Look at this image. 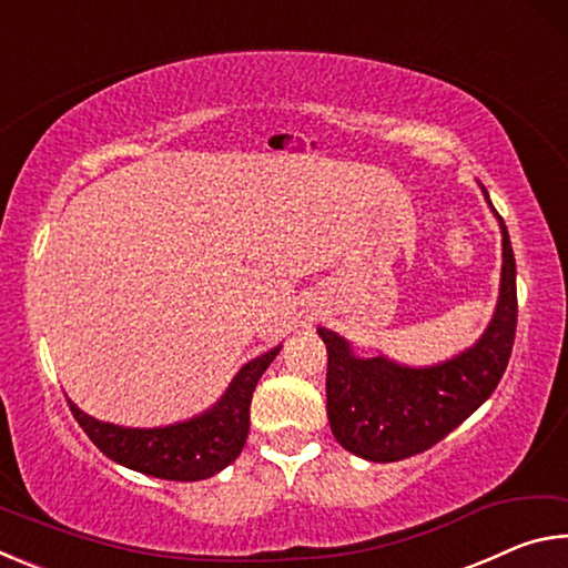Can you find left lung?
<instances>
[{
    "instance_id": "1",
    "label": "left lung",
    "mask_w": 568,
    "mask_h": 568,
    "mask_svg": "<svg viewBox=\"0 0 568 568\" xmlns=\"http://www.w3.org/2000/svg\"><path fill=\"white\" fill-rule=\"evenodd\" d=\"M484 190L486 203L488 200ZM494 210V205H491ZM501 283L491 323L470 348L436 365L363 358L335 331L318 325L328 348V423L338 444L373 464L423 454L478 410L501 381L516 335V261L501 215Z\"/></svg>"
}]
</instances>
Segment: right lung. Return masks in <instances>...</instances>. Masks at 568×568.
<instances>
[{"instance_id": "obj_1", "label": "right lung", "mask_w": 568, "mask_h": 568, "mask_svg": "<svg viewBox=\"0 0 568 568\" xmlns=\"http://www.w3.org/2000/svg\"><path fill=\"white\" fill-rule=\"evenodd\" d=\"M283 345L247 361L223 396L187 420L155 428H130L98 420L67 398L84 434L114 464L165 480H203L233 464L250 430V400L267 365Z\"/></svg>"}]
</instances>
